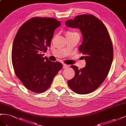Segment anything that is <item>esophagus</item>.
I'll list each match as a JSON object with an SVG mask.
<instances>
[{
    "instance_id": "esophagus-1",
    "label": "esophagus",
    "mask_w": 126,
    "mask_h": 126,
    "mask_svg": "<svg viewBox=\"0 0 126 126\" xmlns=\"http://www.w3.org/2000/svg\"><path fill=\"white\" fill-rule=\"evenodd\" d=\"M63 68H64V69H65V68H67V67H68L69 66L68 65H66V64H63Z\"/></svg>"
}]
</instances>
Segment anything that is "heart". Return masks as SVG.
I'll return each instance as SVG.
<instances>
[{"mask_svg":"<svg viewBox=\"0 0 126 126\" xmlns=\"http://www.w3.org/2000/svg\"><path fill=\"white\" fill-rule=\"evenodd\" d=\"M75 35H79L77 33L73 31H67L65 32V36L66 37H69V36H72Z\"/></svg>","mask_w":126,"mask_h":126,"instance_id":"b5f03b06","label":"heart"}]
</instances>
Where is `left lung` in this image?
<instances>
[{"instance_id":"8db88e82","label":"left lung","mask_w":126,"mask_h":126,"mask_svg":"<svg viewBox=\"0 0 126 126\" xmlns=\"http://www.w3.org/2000/svg\"><path fill=\"white\" fill-rule=\"evenodd\" d=\"M65 25L81 30L83 40L79 51L86 61L85 66L80 70L71 66L75 75L67 84L75 93L88 94L100 87L109 72L113 57L112 43L105 25L92 15L77 16L66 20Z\"/></svg>"}]
</instances>
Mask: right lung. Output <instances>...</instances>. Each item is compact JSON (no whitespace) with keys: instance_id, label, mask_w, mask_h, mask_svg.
<instances>
[{"instance_id":"add662e5","label":"right lung","mask_w":126,"mask_h":126,"mask_svg":"<svg viewBox=\"0 0 126 126\" xmlns=\"http://www.w3.org/2000/svg\"><path fill=\"white\" fill-rule=\"evenodd\" d=\"M61 22L53 18L35 17L18 30L12 51L15 73L28 90L36 93L45 92L63 67L62 63L51 62L43 55L51 45L56 28Z\"/></svg>"}]
</instances>
